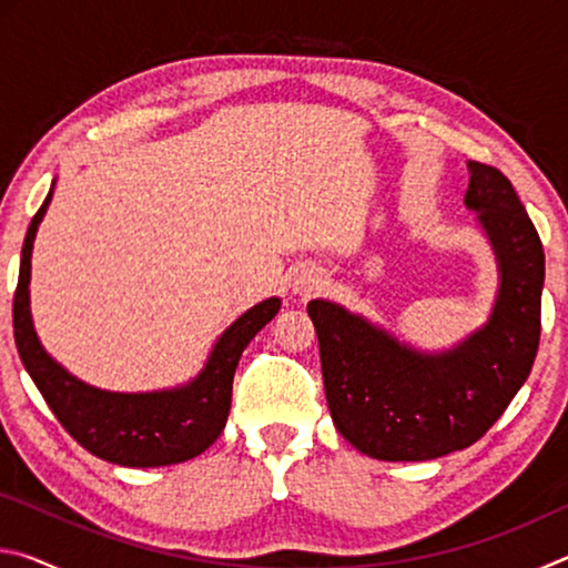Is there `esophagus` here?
Segmentation results:
<instances>
[{"label":"esophagus","instance_id":"obj_1","mask_svg":"<svg viewBox=\"0 0 568 568\" xmlns=\"http://www.w3.org/2000/svg\"><path fill=\"white\" fill-rule=\"evenodd\" d=\"M323 285H325V275L323 271H318V267H301V271L293 275V293L297 295H313L323 291Z\"/></svg>","mask_w":568,"mask_h":568}]
</instances>
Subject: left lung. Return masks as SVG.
Masks as SVG:
<instances>
[{"instance_id": "obj_1", "label": "left lung", "mask_w": 568, "mask_h": 568, "mask_svg": "<svg viewBox=\"0 0 568 568\" xmlns=\"http://www.w3.org/2000/svg\"><path fill=\"white\" fill-rule=\"evenodd\" d=\"M468 175L464 203L498 267L496 303L480 328L428 353L338 303H307L335 428L371 458L430 460L468 448L531 373L541 335V240L504 172L470 160Z\"/></svg>"}]
</instances>
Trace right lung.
<instances>
[{
    "label": "right lung",
    "mask_w": 568,
    "mask_h": 568,
    "mask_svg": "<svg viewBox=\"0 0 568 568\" xmlns=\"http://www.w3.org/2000/svg\"><path fill=\"white\" fill-rule=\"evenodd\" d=\"M52 190L54 182L27 230L19 261L12 315L14 343L27 373L67 434L92 456L130 468L172 466L200 456L223 434L240 355L281 311V297H267L240 315L215 341L203 371L182 386L145 393L94 388L72 376L44 351L32 323V247L37 227L50 207Z\"/></svg>",
    "instance_id": "right-lung-1"
}]
</instances>
